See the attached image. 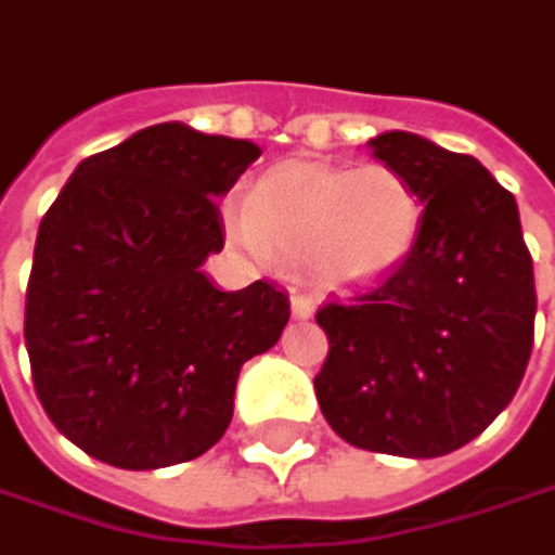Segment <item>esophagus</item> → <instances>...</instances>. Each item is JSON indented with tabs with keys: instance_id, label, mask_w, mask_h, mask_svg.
<instances>
[{
	"instance_id": "esophagus-1",
	"label": "esophagus",
	"mask_w": 555,
	"mask_h": 555,
	"mask_svg": "<svg viewBox=\"0 0 555 555\" xmlns=\"http://www.w3.org/2000/svg\"><path fill=\"white\" fill-rule=\"evenodd\" d=\"M314 311H318V301L311 295H292V318L308 321V318H314Z\"/></svg>"
}]
</instances>
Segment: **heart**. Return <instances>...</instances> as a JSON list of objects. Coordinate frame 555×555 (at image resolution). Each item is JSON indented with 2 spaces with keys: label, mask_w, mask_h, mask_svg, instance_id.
I'll return each mask as SVG.
<instances>
[{
  "label": "heart",
  "mask_w": 555,
  "mask_h": 555,
  "mask_svg": "<svg viewBox=\"0 0 555 555\" xmlns=\"http://www.w3.org/2000/svg\"><path fill=\"white\" fill-rule=\"evenodd\" d=\"M424 205L386 164L360 169L285 164L263 172L244 205L228 208L224 234L250 260H305L327 285L353 288L404 267L421 237Z\"/></svg>",
  "instance_id": "b5f03b06"
}]
</instances>
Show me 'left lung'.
<instances>
[{"label":"left lung","instance_id":"obj_1","mask_svg":"<svg viewBox=\"0 0 555 555\" xmlns=\"http://www.w3.org/2000/svg\"><path fill=\"white\" fill-rule=\"evenodd\" d=\"M421 195L414 254L376 288L331 301L321 414L347 443L408 460L476 440L514 398L533 347V260L517 202L476 157L411 131L366 141Z\"/></svg>","mask_w":555,"mask_h":555}]
</instances>
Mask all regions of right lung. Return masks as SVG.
Returning <instances> with one entry per match:
<instances>
[{
  "mask_svg": "<svg viewBox=\"0 0 555 555\" xmlns=\"http://www.w3.org/2000/svg\"><path fill=\"white\" fill-rule=\"evenodd\" d=\"M254 141L151 125L86 157L38 228L25 301L35 391L92 460L164 469L211 450L241 366L276 347L288 295L202 273L221 254V211Z\"/></svg>",
  "mask_w": 555,
  "mask_h": 555,
  "instance_id": "1",
  "label": "right lung"
}]
</instances>
